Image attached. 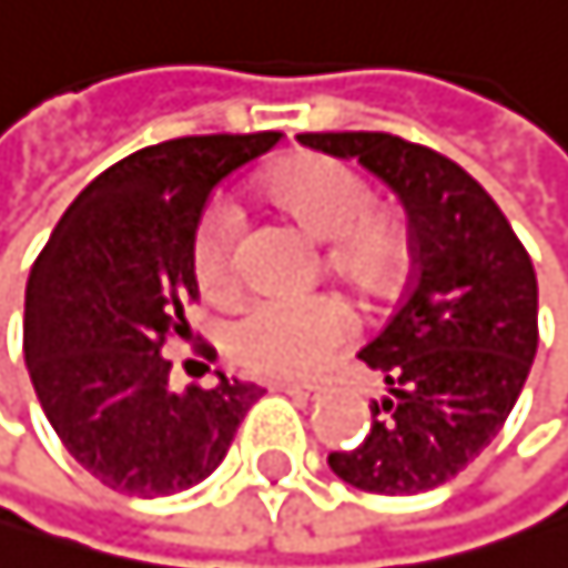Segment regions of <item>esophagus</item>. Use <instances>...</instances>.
Returning <instances> with one entry per match:
<instances>
[{"mask_svg": "<svg viewBox=\"0 0 568 568\" xmlns=\"http://www.w3.org/2000/svg\"><path fill=\"white\" fill-rule=\"evenodd\" d=\"M278 394H286L293 400H318V389L314 386H296V383H275Z\"/></svg>", "mask_w": 568, "mask_h": 568, "instance_id": "1", "label": "esophagus"}]
</instances>
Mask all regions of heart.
<instances>
[{"instance_id":"obj_1","label":"heart","mask_w":568,"mask_h":568,"mask_svg":"<svg viewBox=\"0 0 568 568\" xmlns=\"http://www.w3.org/2000/svg\"><path fill=\"white\" fill-rule=\"evenodd\" d=\"M264 196L314 243L333 246V267L357 286H383L400 261L394 221L372 214V189L328 156H293L264 179ZM193 275L206 296L235 286V214L206 206L193 229ZM351 336V314L336 301H254L232 318L225 347L235 365L264 379H311Z\"/></svg>"}]
</instances>
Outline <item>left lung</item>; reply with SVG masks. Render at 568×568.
Masks as SVG:
<instances>
[{"label": "left lung", "mask_w": 568, "mask_h": 568, "mask_svg": "<svg viewBox=\"0 0 568 568\" xmlns=\"http://www.w3.org/2000/svg\"><path fill=\"white\" fill-rule=\"evenodd\" d=\"M304 145L357 160L412 225V286L362 362L386 383L372 433L328 469L368 494L444 487L516 408L537 354V275L487 189L455 160L386 132H311Z\"/></svg>", "instance_id": "1"}]
</instances>
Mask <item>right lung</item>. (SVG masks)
I'll use <instances>...</instances> for the list:
<instances>
[{
	"mask_svg": "<svg viewBox=\"0 0 568 568\" xmlns=\"http://www.w3.org/2000/svg\"><path fill=\"white\" fill-rule=\"evenodd\" d=\"M278 132L145 145L92 179L38 254L24 293V362L49 426L78 465L132 497L203 483L264 389L214 372L171 386L164 343L193 336V229L211 193Z\"/></svg>",
	"mask_w": 568,
	"mask_h": 568,
	"instance_id": "add662e5",
	"label": "right lung"
}]
</instances>
